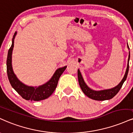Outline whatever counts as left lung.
I'll use <instances>...</instances> for the list:
<instances>
[{
  "instance_id": "obj_1",
  "label": "left lung",
  "mask_w": 133,
  "mask_h": 133,
  "mask_svg": "<svg viewBox=\"0 0 133 133\" xmlns=\"http://www.w3.org/2000/svg\"><path fill=\"white\" fill-rule=\"evenodd\" d=\"M128 48H129L128 44ZM129 58H130V52H129V57H128V63L127 65V68H126V71L124 74V77L122 79V81H121L120 83L117 86L111 89H108V90H104L101 91H95L93 90L92 89H90L87 85L85 83L84 79H83L82 75H81V72L79 69L77 71V74H78V80H79V84L80 87H81V89H82V92L84 93V94L85 95H87L88 97H89L90 98H92L93 100H99V101H103V100H110V99L112 98L113 97H114L116 94H118V92H119L120 89L122 87L123 83L124 81H126V78H127L128 74L129 71Z\"/></svg>"
}]
</instances>
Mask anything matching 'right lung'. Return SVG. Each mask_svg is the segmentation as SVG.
Returning a JSON list of instances; mask_svg holds the SVG:
<instances>
[{
  "instance_id": "obj_1",
  "label": "right lung",
  "mask_w": 133,
  "mask_h": 133,
  "mask_svg": "<svg viewBox=\"0 0 133 133\" xmlns=\"http://www.w3.org/2000/svg\"><path fill=\"white\" fill-rule=\"evenodd\" d=\"M16 34H17V32L14 33L12 38V46L8 51L7 72L9 82H10L12 87L18 92V94L22 98L25 100H31V101H33H33H39V100L48 98L55 90L57 83H58L59 79L62 74L63 73V72L65 71L67 66H64L56 70L52 78L48 82L43 85L39 86L38 87H28V86L25 85L17 79L12 69V53L14 45V38H15Z\"/></svg>"
}]
</instances>
